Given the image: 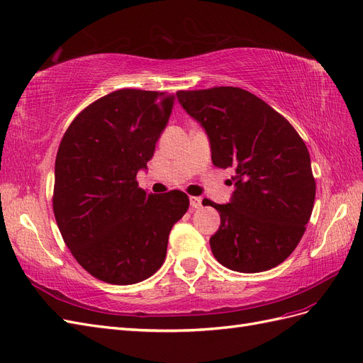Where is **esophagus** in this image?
<instances>
[{"label": "esophagus", "mask_w": 363, "mask_h": 363, "mask_svg": "<svg viewBox=\"0 0 363 363\" xmlns=\"http://www.w3.org/2000/svg\"><path fill=\"white\" fill-rule=\"evenodd\" d=\"M190 205H191L193 210H198V208H201V206H202V199L198 198V196H191V198H190Z\"/></svg>", "instance_id": "34e87169"}]
</instances>
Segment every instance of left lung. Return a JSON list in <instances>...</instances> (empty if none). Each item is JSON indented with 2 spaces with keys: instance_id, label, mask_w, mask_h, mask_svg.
Wrapping results in <instances>:
<instances>
[{
  "instance_id": "1",
  "label": "left lung",
  "mask_w": 363,
  "mask_h": 363,
  "mask_svg": "<svg viewBox=\"0 0 363 363\" xmlns=\"http://www.w3.org/2000/svg\"><path fill=\"white\" fill-rule=\"evenodd\" d=\"M205 129L216 167L235 170L228 203H214L220 226L216 260L235 272L269 271L294 252L313 210L316 184L303 138L283 116L242 88L176 92Z\"/></svg>"
}]
</instances>
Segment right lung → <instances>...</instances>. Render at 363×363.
<instances>
[{"instance_id":"right-lung-1","label":"right lung","mask_w":363,"mask_h":363,"mask_svg":"<svg viewBox=\"0 0 363 363\" xmlns=\"http://www.w3.org/2000/svg\"><path fill=\"white\" fill-rule=\"evenodd\" d=\"M173 100L157 91H113L82 111L60 141L53 193L59 231L77 263L105 283L135 284L157 272L173 225L189 210L185 193L149 194L137 182Z\"/></svg>"}]
</instances>
